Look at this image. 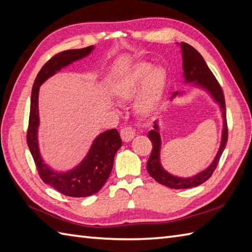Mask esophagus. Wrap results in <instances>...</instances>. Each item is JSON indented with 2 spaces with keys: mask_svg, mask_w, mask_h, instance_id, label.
Listing matches in <instances>:
<instances>
[{
  "mask_svg": "<svg viewBox=\"0 0 252 252\" xmlns=\"http://www.w3.org/2000/svg\"><path fill=\"white\" fill-rule=\"evenodd\" d=\"M120 135L123 142H130L135 136V130L132 126H125L121 129Z\"/></svg>",
  "mask_w": 252,
  "mask_h": 252,
  "instance_id": "34e87169",
  "label": "esophagus"
}]
</instances>
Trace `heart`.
<instances>
[{"mask_svg": "<svg viewBox=\"0 0 252 252\" xmlns=\"http://www.w3.org/2000/svg\"><path fill=\"white\" fill-rule=\"evenodd\" d=\"M167 83V72L161 67L153 69L152 63H140L131 67L116 87L119 97L130 99L141 95L136 101V109L141 115L148 116L158 108L163 97Z\"/></svg>", "mask_w": 252, "mask_h": 252, "instance_id": "obj_1", "label": "heart"}]
</instances>
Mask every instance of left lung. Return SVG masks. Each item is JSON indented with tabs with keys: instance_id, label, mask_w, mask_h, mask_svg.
<instances>
[{
	"instance_id": "left-lung-1",
	"label": "left lung",
	"mask_w": 252,
	"mask_h": 252,
	"mask_svg": "<svg viewBox=\"0 0 252 252\" xmlns=\"http://www.w3.org/2000/svg\"><path fill=\"white\" fill-rule=\"evenodd\" d=\"M182 49V57H183V70H184V77L186 82H195V84L200 85V87L205 88L211 93L219 104L223 112V132H222V142L221 146L217 156L213 160V162L210 164V167L206 169L202 172L198 173L197 175L192 176V178H178L172 174L168 173L167 171L163 170V168L160 164L159 154H160V145H161V141H160V135L158 133V126L155 122L154 130L148 132V138L153 143V149L152 154L149 156L147 161V171L151 174L153 179L156 180L158 183L162 184L170 189H190V187H196L202 183H205L207 180L210 179L212 173L218 167V163L220 161V158L223 154L224 148L226 146L227 137H228V129H227V122H226V110H225V98H224V93L221 88L220 83L218 82L215 74L209 69L206 62L203 61L202 56L198 53L194 47L189 44L182 42L181 43ZM178 92H175L173 95L175 96Z\"/></svg>"
}]
</instances>
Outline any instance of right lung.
Here are the masks:
<instances>
[{"instance_id":"add662e5","label":"right lung","mask_w":252,"mask_h":252,"mask_svg":"<svg viewBox=\"0 0 252 252\" xmlns=\"http://www.w3.org/2000/svg\"><path fill=\"white\" fill-rule=\"evenodd\" d=\"M92 50L93 46H88L84 49L67 50L58 53L41 68L32 87L27 144L42 181L62 192L63 195L69 197H88L97 192L104 186L111 173L115 155L121 147L122 141L116 129L101 133L96 137L88 156L76 169L68 171L66 173L55 172L42 161L37 147L36 132L39 126L37 95H39L40 85L47 78L72 62L81 60L82 57L89 55Z\"/></svg>"}]
</instances>
